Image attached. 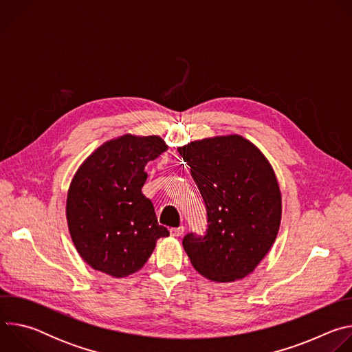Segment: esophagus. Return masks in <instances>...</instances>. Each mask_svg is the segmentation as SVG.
Masks as SVG:
<instances>
[{"mask_svg": "<svg viewBox=\"0 0 352 352\" xmlns=\"http://www.w3.org/2000/svg\"><path fill=\"white\" fill-rule=\"evenodd\" d=\"M184 232H185V227H184V226L170 228V234H171L173 236H181Z\"/></svg>", "mask_w": 352, "mask_h": 352, "instance_id": "34e87169", "label": "esophagus"}]
</instances>
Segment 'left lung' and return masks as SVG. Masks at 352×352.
<instances>
[{
    "label": "left lung",
    "instance_id": "obj_1",
    "mask_svg": "<svg viewBox=\"0 0 352 352\" xmlns=\"http://www.w3.org/2000/svg\"><path fill=\"white\" fill-rule=\"evenodd\" d=\"M178 152L206 206L205 235L189 232L182 245L206 278L228 283L252 273L276 241L281 193L261 150L239 135L195 140Z\"/></svg>",
    "mask_w": 352,
    "mask_h": 352
}]
</instances>
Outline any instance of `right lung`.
<instances>
[{"instance_id": "obj_1", "label": "right lung", "mask_w": 352, "mask_h": 352, "mask_svg": "<svg viewBox=\"0 0 352 352\" xmlns=\"http://www.w3.org/2000/svg\"><path fill=\"white\" fill-rule=\"evenodd\" d=\"M167 150L159 136L124 135L104 144L76 171L67 197V221L82 259L113 277L129 276L168 236L142 193L144 167Z\"/></svg>"}]
</instances>
